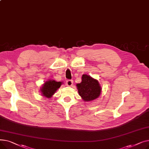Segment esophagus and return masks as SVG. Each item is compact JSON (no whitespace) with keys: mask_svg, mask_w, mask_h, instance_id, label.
Wrapping results in <instances>:
<instances>
[{"mask_svg":"<svg viewBox=\"0 0 149 149\" xmlns=\"http://www.w3.org/2000/svg\"><path fill=\"white\" fill-rule=\"evenodd\" d=\"M73 84V80H66V84L68 86H72Z\"/></svg>","mask_w":149,"mask_h":149,"instance_id":"1","label":"esophagus"}]
</instances>
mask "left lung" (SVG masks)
<instances>
[{
	"label": "left lung",
	"mask_w": 149,
	"mask_h": 149,
	"mask_svg": "<svg viewBox=\"0 0 149 149\" xmlns=\"http://www.w3.org/2000/svg\"><path fill=\"white\" fill-rule=\"evenodd\" d=\"M79 95L85 101L97 98L101 93V87L98 81L88 75H83L82 81L77 84Z\"/></svg>",
	"instance_id": "1"
}]
</instances>
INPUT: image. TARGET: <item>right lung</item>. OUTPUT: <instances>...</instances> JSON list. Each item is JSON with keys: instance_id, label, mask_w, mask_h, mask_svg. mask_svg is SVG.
<instances>
[{"instance_id": "1", "label": "right lung", "mask_w": 149, "mask_h": 149, "mask_svg": "<svg viewBox=\"0 0 149 149\" xmlns=\"http://www.w3.org/2000/svg\"><path fill=\"white\" fill-rule=\"evenodd\" d=\"M61 85V82L55 80H49L45 82L41 89L42 95L47 98L51 97Z\"/></svg>"}]
</instances>
